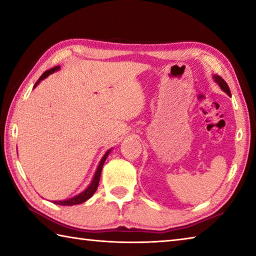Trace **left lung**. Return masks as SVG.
<instances>
[{
  "mask_svg": "<svg viewBox=\"0 0 256 256\" xmlns=\"http://www.w3.org/2000/svg\"><path fill=\"white\" fill-rule=\"evenodd\" d=\"M214 80H216V84L220 86V88H222L227 94H229V96H230V90H229V86L227 84V82L224 81L220 76H214Z\"/></svg>",
  "mask_w": 256,
  "mask_h": 256,
  "instance_id": "1",
  "label": "left lung"
}]
</instances>
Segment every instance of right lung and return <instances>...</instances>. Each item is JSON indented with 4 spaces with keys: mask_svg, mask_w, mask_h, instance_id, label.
Listing matches in <instances>:
<instances>
[{
    "mask_svg": "<svg viewBox=\"0 0 256 256\" xmlns=\"http://www.w3.org/2000/svg\"><path fill=\"white\" fill-rule=\"evenodd\" d=\"M58 68H60V66H54V68H50V70L45 71V72L42 73V74L40 76V79H38V81L36 82V84H34V86H36L38 84H40V82L42 80H44L46 76H48L50 74V73L58 71ZM110 150H108L107 152L105 154V156H104V157H102V159L100 160V164H99V166H98V168H97V172H96V174H94V180H92V184H90V185L88 186V188H86L84 190V192L80 193L79 196H76L74 198H68V200H64V201H54L53 203H55V204H58V206H76V204H80V203H84V201L88 200V198H92V196H94V193L96 192L97 188H98V184H99V180H100V174H102V170L104 162H105V160H106V158L108 157V154H110Z\"/></svg>",
    "mask_w": 256,
    "mask_h": 256,
    "instance_id": "1",
    "label": "right lung"
}]
</instances>
